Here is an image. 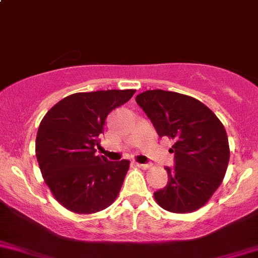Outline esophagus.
I'll return each instance as SVG.
<instances>
[{
  "label": "esophagus",
  "instance_id": "34e87169",
  "mask_svg": "<svg viewBox=\"0 0 258 258\" xmlns=\"http://www.w3.org/2000/svg\"><path fill=\"white\" fill-rule=\"evenodd\" d=\"M135 165H136L137 167L142 168V170H148V168L151 167L150 163H139V162H136V163H135Z\"/></svg>",
  "mask_w": 258,
  "mask_h": 258
}]
</instances>
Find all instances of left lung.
I'll list each match as a JSON object with an SVG mask.
<instances>
[{
  "mask_svg": "<svg viewBox=\"0 0 258 258\" xmlns=\"http://www.w3.org/2000/svg\"><path fill=\"white\" fill-rule=\"evenodd\" d=\"M136 102L158 136L173 140L175 167H166L168 182L153 194L163 210L189 213L211 199L226 175L230 147L222 122L207 106L191 96L148 90Z\"/></svg>",
  "mask_w": 258,
  "mask_h": 258,
  "instance_id": "obj_1",
  "label": "left lung"
}]
</instances>
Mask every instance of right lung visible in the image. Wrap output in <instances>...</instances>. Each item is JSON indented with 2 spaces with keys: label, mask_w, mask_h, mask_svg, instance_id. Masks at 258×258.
Instances as JSON below:
<instances>
[{
  "label": "right lung",
  "mask_w": 258,
  "mask_h": 258,
  "mask_svg": "<svg viewBox=\"0 0 258 258\" xmlns=\"http://www.w3.org/2000/svg\"><path fill=\"white\" fill-rule=\"evenodd\" d=\"M135 90L79 92L57 102L41 121L36 157L54 199L75 213L107 209L118 196L128 160L112 162L96 155L106 117Z\"/></svg>",
  "instance_id": "obj_1"
}]
</instances>
